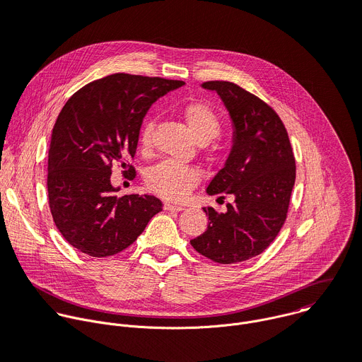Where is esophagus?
Returning <instances> with one entry per match:
<instances>
[{"instance_id": "esophagus-1", "label": "esophagus", "mask_w": 362, "mask_h": 362, "mask_svg": "<svg viewBox=\"0 0 362 362\" xmlns=\"http://www.w3.org/2000/svg\"><path fill=\"white\" fill-rule=\"evenodd\" d=\"M165 211L180 212V211H183V206H180V204H173V203H165Z\"/></svg>"}]
</instances>
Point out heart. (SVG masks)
Wrapping results in <instances>:
<instances>
[{
    "instance_id": "heart-1",
    "label": "heart",
    "mask_w": 362,
    "mask_h": 362,
    "mask_svg": "<svg viewBox=\"0 0 362 362\" xmlns=\"http://www.w3.org/2000/svg\"><path fill=\"white\" fill-rule=\"evenodd\" d=\"M182 116L199 143H208L218 137L222 130V122L216 112L200 101L189 103L182 109ZM153 120H146L140 129L139 147L141 151L151 148ZM146 186L153 193L165 199L182 200L200 180V173L192 166L163 160L146 172Z\"/></svg>"
}]
</instances>
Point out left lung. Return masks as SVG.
Returning <instances> with one entry per match:
<instances>
[{
	"instance_id": "left-lung-1",
	"label": "left lung",
	"mask_w": 362,
	"mask_h": 362,
	"mask_svg": "<svg viewBox=\"0 0 362 362\" xmlns=\"http://www.w3.org/2000/svg\"><path fill=\"white\" fill-rule=\"evenodd\" d=\"M215 90L235 124V143L223 169L209 183V194L232 196L226 212L203 208L209 225L190 240L208 259L230 265L262 253L284 226L296 166L285 124L262 98L230 81H204Z\"/></svg>"
}]
</instances>
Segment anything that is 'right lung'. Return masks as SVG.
Segmentation results:
<instances>
[{
	"label": "right lung",
	"mask_w": 362,
	"mask_h": 362,
	"mask_svg": "<svg viewBox=\"0 0 362 362\" xmlns=\"http://www.w3.org/2000/svg\"><path fill=\"white\" fill-rule=\"evenodd\" d=\"M185 81L116 73L76 91L51 134L47 190L53 221L80 252L113 256L129 247L163 209L148 194L117 196L113 166L130 179L139 132L148 107Z\"/></svg>",
	"instance_id": "obj_1"
}]
</instances>
